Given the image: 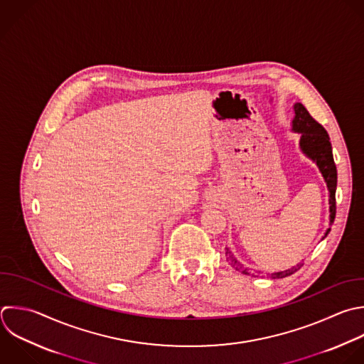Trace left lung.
<instances>
[{
    "label": "left lung",
    "mask_w": 364,
    "mask_h": 364,
    "mask_svg": "<svg viewBox=\"0 0 364 364\" xmlns=\"http://www.w3.org/2000/svg\"><path fill=\"white\" fill-rule=\"evenodd\" d=\"M294 109V118L291 121V129L297 134H300V149L301 152L309 156L313 162H316V165L318 166V171L321 172L326 183H327V189H328V205H330V225L334 222L336 218V186H337V169L334 165V159H333V152H331V144H330V138L326 132V129L314 119L311 118V115L309 114V111L300 104H294L293 107ZM330 232V228L326 230L324 236L326 237ZM226 256L228 260L230 262V264L242 272L243 274H252L256 276L260 272H256V274L253 272H250V269L243 267L236 257L232 255V252L229 250V247H226ZM303 266V263H299L287 270L283 272H276L269 274L272 279H283L286 276L293 274L294 272H297L300 267Z\"/></svg>",
    "instance_id": "1"
}]
</instances>
